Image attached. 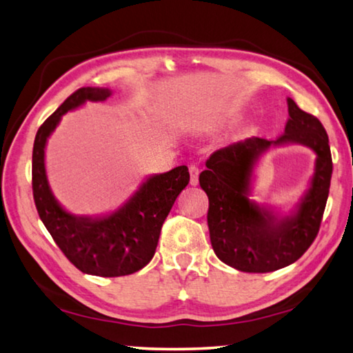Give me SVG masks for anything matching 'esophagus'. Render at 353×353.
I'll return each mask as SVG.
<instances>
[{"label":"esophagus","mask_w":353,"mask_h":353,"mask_svg":"<svg viewBox=\"0 0 353 353\" xmlns=\"http://www.w3.org/2000/svg\"><path fill=\"white\" fill-rule=\"evenodd\" d=\"M199 182V168L196 165H190V183L198 185Z\"/></svg>","instance_id":"obj_1"}]
</instances>
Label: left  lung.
<instances>
[{
    "label": "left lung",
    "mask_w": 353,
    "mask_h": 353,
    "mask_svg": "<svg viewBox=\"0 0 353 353\" xmlns=\"http://www.w3.org/2000/svg\"><path fill=\"white\" fill-rule=\"evenodd\" d=\"M290 119L274 141L252 137L214 151L201 172L208 196L207 223L214 254L243 272H271L294 263L318 236L332 181L328 135L318 118L288 98ZM302 142L319 155L312 188L294 219L276 220L245 196L259 154L271 144Z\"/></svg>",
    "instance_id": "1"
}]
</instances>
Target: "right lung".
<instances>
[{
    "instance_id": "obj_1",
    "label": "right lung",
    "mask_w": 353,
    "mask_h": 353,
    "mask_svg": "<svg viewBox=\"0 0 353 353\" xmlns=\"http://www.w3.org/2000/svg\"><path fill=\"white\" fill-rule=\"evenodd\" d=\"M107 88L82 87L45 119L32 149V194L41 223L63 255L77 270L99 277L129 276L145 268L157 249L160 230L172 204L190 182L185 165L152 176L126 205L110 216L76 218L63 210L52 196L45 172L46 139L61 117L85 101H104Z\"/></svg>"
}]
</instances>
